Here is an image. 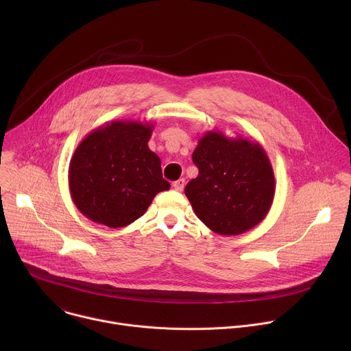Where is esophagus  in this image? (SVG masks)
<instances>
[{
  "label": "esophagus",
  "instance_id": "34e87169",
  "mask_svg": "<svg viewBox=\"0 0 351 351\" xmlns=\"http://www.w3.org/2000/svg\"><path fill=\"white\" fill-rule=\"evenodd\" d=\"M183 187H184V179H179V180H176V182L173 183V189H175L176 191H182Z\"/></svg>",
  "mask_w": 351,
  "mask_h": 351
}]
</instances>
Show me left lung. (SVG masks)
I'll return each instance as SVG.
<instances>
[{"instance_id":"obj_1","label":"left lung","mask_w":351,"mask_h":351,"mask_svg":"<svg viewBox=\"0 0 351 351\" xmlns=\"http://www.w3.org/2000/svg\"><path fill=\"white\" fill-rule=\"evenodd\" d=\"M193 162L198 176L186 184L184 194L197 218L213 232L236 236L267 217L276 182L260 143L210 130L198 138Z\"/></svg>"}]
</instances>
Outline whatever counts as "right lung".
Returning <instances> with one entry per match:
<instances>
[{"label":"right lung","mask_w":351,"mask_h":351,"mask_svg":"<svg viewBox=\"0 0 351 351\" xmlns=\"http://www.w3.org/2000/svg\"><path fill=\"white\" fill-rule=\"evenodd\" d=\"M154 125L112 121L90 132L69 164V191L90 221L123 228L143 217L154 197L171 187L161 160L148 148Z\"/></svg>","instance_id":"right-lung-1"}]
</instances>
